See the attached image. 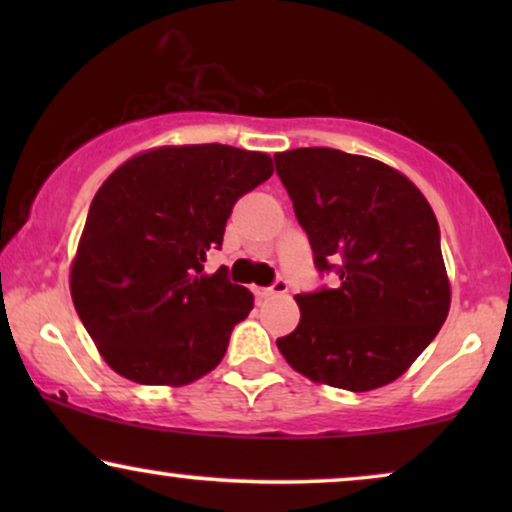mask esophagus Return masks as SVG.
Here are the masks:
<instances>
[{
	"label": "esophagus",
	"instance_id": "obj_1",
	"mask_svg": "<svg viewBox=\"0 0 512 512\" xmlns=\"http://www.w3.org/2000/svg\"><path fill=\"white\" fill-rule=\"evenodd\" d=\"M289 291V284L284 282V279H277L275 284L270 286V289H254V293L258 298H270V296H282V293Z\"/></svg>",
	"mask_w": 512,
	"mask_h": 512
}]
</instances>
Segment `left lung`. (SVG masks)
Masks as SVG:
<instances>
[{"label": "left lung", "instance_id": "left-lung-1", "mask_svg": "<svg viewBox=\"0 0 512 512\" xmlns=\"http://www.w3.org/2000/svg\"><path fill=\"white\" fill-rule=\"evenodd\" d=\"M321 272L340 284L298 293L296 331L277 340L286 363L317 384L370 391L394 382L450 312L436 214L394 167L326 146L275 153Z\"/></svg>", "mask_w": 512, "mask_h": 512}]
</instances>
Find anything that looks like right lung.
Listing matches in <instances>:
<instances>
[{
    "mask_svg": "<svg viewBox=\"0 0 512 512\" xmlns=\"http://www.w3.org/2000/svg\"><path fill=\"white\" fill-rule=\"evenodd\" d=\"M272 172L268 153L184 144L142 151L109 174L90 205L69 291L111 370L184 387L219 366L254 296L202 263L221 249L237 198Z\"/></svg>",
    "mask_w": 512,
    "mask_h": 512,
    "instance_id": "obj_1",
    "label": "right lung"
}]
</instances>
